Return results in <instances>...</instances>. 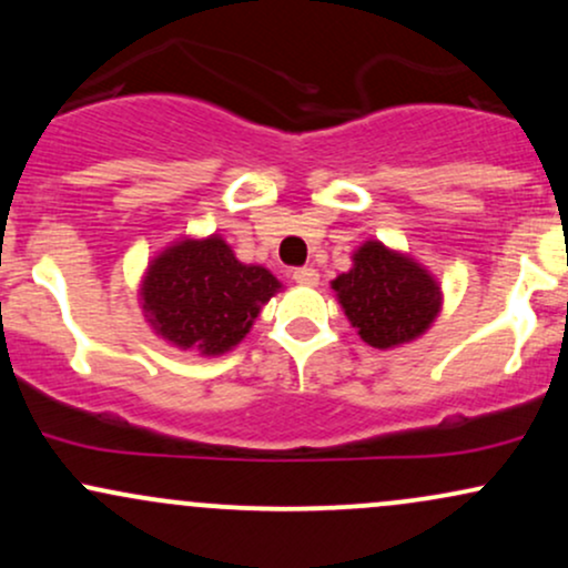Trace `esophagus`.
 I'll return each mask as SVG.
<instances>
[{"label":"esophagus","instance_id":"obj_1","mask_svg":"<svg viewBox=\"0 0 568 568\" xmlns=\"http://www.w3.org/2000/svg\"><path fill=\"white\" fill-rule=\"evenodd\" d=\"M293 280L298 285H317L321 283V275H317L315 266H302V270H293Z\"/></svg>","mask_w":568,"mask_h":568}]
</instances>
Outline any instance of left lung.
<instances>
[{"instance_id":"obj_1","label":"left lung","mask_w":568,"mask_h":568,"mask_svg":"<svg viewBox=\"0 0 568 568\" xmlns=\"http://www.w3.org/2000/svg\"><path fill=\"white\" fill-rule=\"evenodd\" d=\"M331 288L357 336L376 349L416 342L443 310L438 277L382 240L357 247L349 272L331 280Z\"/></svg>"}]
</instances>
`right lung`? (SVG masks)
Returning <instances> with one entry per match:
<instances>
[{
  "mask_svg": "<svg viewBox=\"0 0 568 568\" xmlns=\"http://www.w3.org/2000/svg\"><path fill=\"white\" fill-rule=\"evenodd\" d=\"M283 283L243 264L221 234L173 240L143 270L139 298L149 328L179 349L219 357L237 347Z\"/></svg>",
  "mask_w": 568,
  "mask_h": 568,
  "instance_id": "1",
  "label": "right lung"
}]
</instances>
